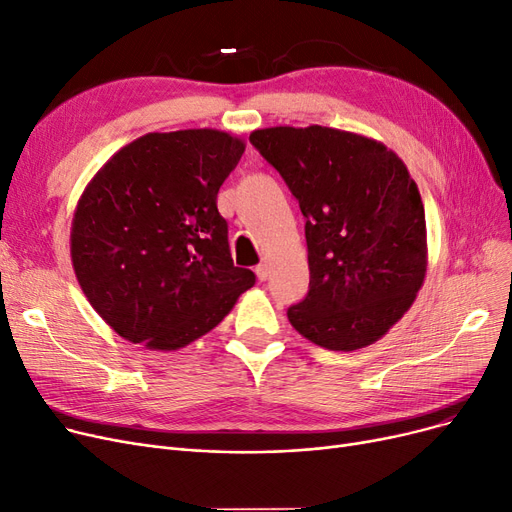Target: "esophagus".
<instances>
[{"label":"esophagus","mask_w":512,"mask_h":512,"mask_svg":"<svg viewBox=\"0 0 512 512\" xmlns=\"http://www.w3.org/2000/svg\"><path fill=\"white\" fill-rule=\"evenodd\" d=\"M269 273H271V269H269V262H260L258 267H256V275H258V279L260 281H264L269 277Z\"/></svg>","instance_id":"esophagus-1"}]
</instances>
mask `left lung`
Segmentation results:
<instances>
[{"label": "left lung", "mask_w": 512, "mask_h": 512, "mask_svg": "<svg viewBox=\"0 0 512 512\" xmlns=\"http://www.w3.org/2000/svg\"><path fill=\"white\" fill-rule=\"evenodd\" d=\"M250 142L306 218L311 281L288 309L294 330L330 351L376 342L426 273L424 206L405 163L378 140L323 126L264 128Z\"/></svg>", "instance_id": "8db88e82"}]
</instances>
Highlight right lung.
<instances>
[{"label":"right lung","mask_w":512,"mask_h":512,"mask_svg":"<svg viewBox=\"0 0 512 512\" xmlns=\"http://www.w3.org/2000/svg\"><path fill=\"white\" fill-rule=\"evenodd\" d=\"M245 145L220 130L151 132L119 149L71 224L75 277L113 330L151 351L208 334L256 283L216 208Z\"/></svg>","instance_id":"obj_1"}]
</instances>
